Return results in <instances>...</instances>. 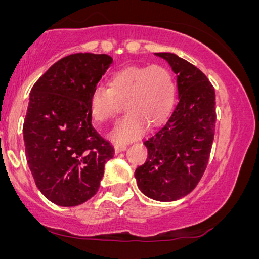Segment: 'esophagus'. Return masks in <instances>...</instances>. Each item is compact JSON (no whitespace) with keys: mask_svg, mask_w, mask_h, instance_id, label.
Here are the masks:
<instances>
[{"mask_svg":"<svg viewBox=\"0 0 259 259\" xmlns=\"http://www.w3.org/2000/svg\"><path fill=\"white\" fill-rule=\"evenodd\" d=\"M126 150V145H124V144H117V145H114V151L117 153H119V152H123V151H125Z\"/></svg>","mask_w":259,"mask_h":259,"instance_id":"obj_1","label":"esophagus"}]
</instances>
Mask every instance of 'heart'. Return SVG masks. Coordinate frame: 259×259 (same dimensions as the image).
Segmentation results:
<instances>
[{
    "instance_id": "obj_1",
    "label": "heart",
    "mask_w": 259,
    "mask_h": 259,
    "mask_svg": "<svg viewBox=\"0 0 259 259\" xmlns=\"http://www.w3.org/2000/svg\"><path fill=\"white\" fill-rule=\"evenodd\" d=\"M174 100V79L167 68L127 67L112 76L109 88L100 85L91 91L89 109L95 120L103 123L113 119L125 103L129 114L108 135L115 144H125L140 138L147 125L157 126L167 119Z\"/></svg>"
}]
</instances>
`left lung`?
Here are the masks:
<instances>
[{
	"mask_svg": "<svg viewBox=\"0 0 259 259\" xmlns=\"http://www.w3.org/2000/svg\"><path fill=\"white\" fill-rule=\"evenodd\" d=\"M177 74L179 101L165 123L144 141L146 162L136 168L139 189L156 201H177L200 183L215 127V92L203 73L174 53H156Z\"/></svg>",
	"mask_w": 259,
	"mask_h": 259,
	"instance_id": "8db88e82",
	"label": "left lung"
}]
</instances>
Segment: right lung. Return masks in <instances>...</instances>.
Segmentation results:
<instances>
[{
  "label": "right lung",
  "mask_w": 259,
  "mask_h": 259,
  "mask_svg": "<svg viewBox=\"0 0 259 259\" xmlns=\"http://www.w3.org/2000/svg\"><path fill=\"white\" fill-rule=\"evenodd\" d=\"M108 55L74 53L35 82L23 125L25 156L37 189L63 207L99 191L114 148L92 126L89 97L108 69Z\"/></svg>",
  "instance_id": "add662e5"
}]
</instances>
